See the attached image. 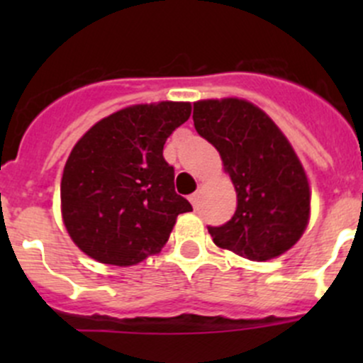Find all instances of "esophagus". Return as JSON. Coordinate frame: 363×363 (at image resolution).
Returning a JSON list of instances; mask_svg holds the SVG:
<instances>
[{
    "label": "esophagus",
    "instance_id": "esophagus-1",
    "mask_svg": "<svg viewBox=\"0 0 363 363\" xmlns=\"http://www.w3.org/2000/svg\"><path fill=\"white\" fill-rule=\"evenodd\" d=\"M199 199H200L199 191H196V193H193V195H189V202H191L193 207H196V203H199Z\"/></svg>",
    "mask_w": 363,
    "mask_h": 363
}]
</instances>
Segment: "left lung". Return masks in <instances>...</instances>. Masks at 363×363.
<instances>
[{
  "mask_svg": "<svg viewBox=\"0 0 363 363\" xmlns=\"http://www.w3.org/2000/svg\"><path fill=\"white\" fill-rule=\"evenodd\" d=\"M193 123L218 149L237 191L232 219L208 226L216 246L252 262L290 250L309 221L311 193L283 131L265 112L237 98L196 101Z\"/></svg>",
  "mask_w": 363,
  "mask_h": 363,
  "instance_id": "1",
  "label": "left lung"
}]
</instances>
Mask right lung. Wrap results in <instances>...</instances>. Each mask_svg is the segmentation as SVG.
Instances as JSON below:
<instances>
[{
  "mask_svg": "<svg viewBox=\"0 0 363 363\" xmlns=\"http://www.w3.org/2000/svg\"><path fill=\"white\" fill-rule=\"evenodd\" d=\"M191 104L133 105L98 121L75 144L61 179V211L73 242L100 263L128 267L167 244L193 211L174 188L163 145Z\"/></svg>",
  "mask_w": 363,
  "mask_h": 363,
  "instance_id": "obj_1",
  "label": "right lung"
}]
</instances>
